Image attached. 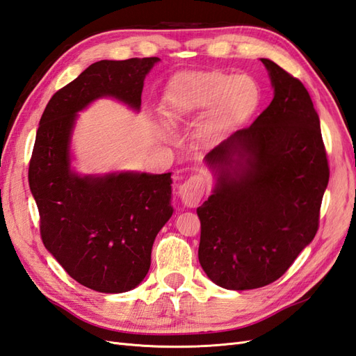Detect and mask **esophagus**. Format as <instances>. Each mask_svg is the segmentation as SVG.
I'll list each match as a JSON object with an SVG mask.
<instances>
[{
  "mask_svg": "<svg viewBox=\"0 0 356 356\" xmlns=\"http://www.w3.org/2000/svg\"><path fill=\"white\" fill-rule=\"evenodd\" d=\"M204 192H205L204 179L199 175H193L190 177L184 184H181L178 195L181 197V202H183L186 207L193 208L201 202Z\"/></svg>",
  "mask_w": 356,
  "mask_h": 356,
  "instance_id": "obj_1",
  "label": "esophagus"
}]
</instances>
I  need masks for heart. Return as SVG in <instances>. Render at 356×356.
I'll list each match as a JSON object with an SVG mask.
<instances>
[{
  "label": "heart",
  "instance_id": "heart-1",
  "mask_svg": "<svg viewBox=\"0 0 356 356\" xmlns=\"http://www.w3.org/2000/svg\"><path fill=\"white\" fill-rule=\"evenodd\" d=\"M163 101L164 113L175 124L204 115L197 134L207 143H218L250 122L261 104V90L246 75L187 71L170 78Z\"/></svg>",
  "mask_w": 356,
  "mask_h": 356
}]
</instances>
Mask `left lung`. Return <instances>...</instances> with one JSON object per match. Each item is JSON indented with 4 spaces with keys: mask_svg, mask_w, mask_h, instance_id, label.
Segmentation results:
<instances>
[{
    "mask_svg": "<svg viewBox=\"0 0 356 356\" xmlns=\"http://www.w3.org/2000/svg\"><path fill=\"white\" fill-rule=\"evenodd\" d=\"M261 62L273 88L270 106L204 159L216 183L196 210L197 257L227 290L264 287L289 270L316 236L329 181L308 90L272 60Z\"/></svg>",
    "mask_w": 356,
    "mask_h": 356,
    "instance_id": "8db88e82",
    "label": "left lung"
}]
</instances>
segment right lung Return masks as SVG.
Listing matches in <instances>:
<instances>
[{"label": "right lung", "mask_w": 356, "mask_h": 356, "mask_svg": "<svg viewBox=\"0 0 356 356\" xmlns=\"http://www.w3.org/2000/svg\"><path fill=\"white\" fill-rule=\"evenodd\" d=\"M159 57L101 60L54 93L40 118L29 169L43 245L76 282L99 293H125L151 267L159 231L173 213L172 173L72 168L78 113L101 98L140 110L145 76Z\"/></svg>", "instance_id": "obj_1"}]
</instances>
